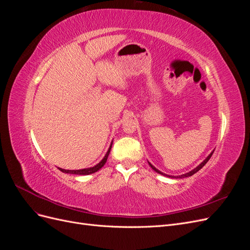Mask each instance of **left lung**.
I'll list each match as a JSON object with an SVG mask.
<instances>
[{
  "instance_id": "left-lung-1",
  "label": "left lung",
  "mask_w": 250,
  "mask_h": 250,
  "mask_svg": "<svg viewBox=\"0 0 250 250\" xmlns=\"http://www.w3.org/2000/svg\"><path fill=\"white\" fill-rule=\"evenodd\" d=\"M213 153H214V152H211V153H210V154H209V155H208V157L206 158V160H204V161H203V162H202V163H201V164H200V165L198 166V167H196V168H195L194 170H192L191 172H188V173H186V174H183V175H179V176H170V175H166V174L162 173L161 171H158V170H157V169H156L155 167H153V166H152V165H151L150 163H149V165H150V167H151V168H152V169H153V170H154L155 172H157V173H160V174H163V175H166V176H169V177H172V178H173V177H174V178H183V177H188V176H192V175H193V174H195L196 172H198V171H199V170H200V169H201V168L203 167V166H204V165H206V164H207V163L208 162V160H209V158H210V156H211V155H213Z\"/></svg>"
}]
</instances>
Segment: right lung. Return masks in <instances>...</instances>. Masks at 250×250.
Here are the masks:
<instances>
[{"label":"right lung","instance_id":"add662e5","mask_svg":"<svg viewBox=\"0 0 250 250\" xmlns=\"http://www.w3.org/2000/svg\"><path fill=\"white\" fill-rule=\"evenodd\" d=\"M110 149H111V146L109 147V149H108V151L106 152V154H105V156H104L103 160H102L99 164L96 165L95 167L87 168V169H82V170H64V169L59 168V170L62 171V172H63V173L77 174V175H88V174L95 173V172H97L98 170H100V169L103 167V166L105 165V163H106V161H107V157H108V154H109V152H110Z\"/></svg>","mask_w":250,"mask_h":250}]
</instances>
